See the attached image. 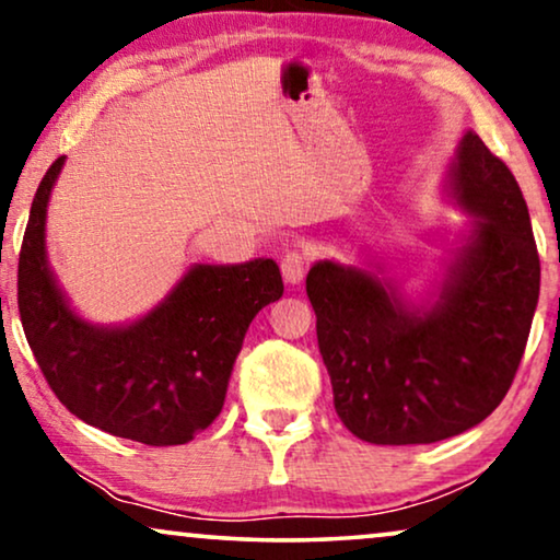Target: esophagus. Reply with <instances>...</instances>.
<instances>
[{
    "label": "esophagus",
    "instance_id": "esophagus-1",
    "mask_svg": "<svg viewBox=\"0 0 560 560\" xmlns=\"http://www.w3.org/2000/svg\"><path fill=\"white\" fill-rule=\"evenodd\" d=\"M308 265H311V257L305 249H288L285 255L280 259V270H282V278L290 285H298L305 278V272H308Z\"/></svg>",
    "mask_w": 560,
    "mask_h": 560
}]
</instances>
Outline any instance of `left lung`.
<instances>
[{"mask_svg": "<svg viewBox=\"0 0 560 560\" xmlns=\"http://www.w3.org/2000/svg\"><path fill=\"white\" fill-rule=\"evenodd\" d=\"M451 190L479 217L431 308L359 267L316 262L305 293L334 408L357 439L435 443L481 423L515 380L540 293V257L515 175L474 132Z\"/></svg>", "mask_w": 560, "mask_h": 560, "instance_id": "8db88e82", "label": "left lung"}]
</instances>
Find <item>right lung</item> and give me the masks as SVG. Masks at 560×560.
Masks as SVG:
<instances>
[{
	"label": "right lung",
	"instance_id": "1",
	"mask_svg": "<svg viewBox=\"0 0 560 560\" xmlns=\"http://www.w3.org/2000/svg\"><path fill=\"white\" fill-rule=\"evenodd\" d=\"M66 158L37 186L22 236L18 305L45 380L83 423L148 446H178L224 408L244 334L282 298L272 259L194 265L173 293L129 326H94L75 316L45 257V213Z\"/></svg>",
	"mask_w": 560,
	"mask_h": 560
}]
</instances>
